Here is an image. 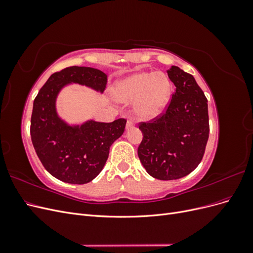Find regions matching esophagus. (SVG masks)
<instances>
[{
  "mask_svg": "<svg viewBox=\"0 0 253 253\" xmlns=\"http://www.w3.org/2000/svg\"><path fill=\"white\" fill-rule=\"evenodd\" d=\"M133 126H134V121H133L132 119H128L127 122H126V129L131 128V127H133Z\"/></svg>",
  "mask_w": 253,
  "mask_h": 253,
  "instance_id": "obj_1",
  "label": "esophagus"
}]
</instances>
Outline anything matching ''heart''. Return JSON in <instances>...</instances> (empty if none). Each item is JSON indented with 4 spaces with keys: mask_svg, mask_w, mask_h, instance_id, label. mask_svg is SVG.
Here are the masks:
<instances>
[{
    "mask_svg": "<svg viewBox=\"0 0 253 253\" xmlns=\"http://www.w3.org/2000/svg\"><path fill=\"white\" fill-rule=\"evenodd\" d=\"M173 86L162 72L136 73L117 80L112 86V96L121 103H131L137 116L154 119L170 102Z\"/></svg>",
    "mask_w": 253,
    "mask_h": 253,
    "instance_id": "b5f03b06",
    "label": "heart"
}]
</instances>
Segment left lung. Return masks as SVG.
<instances>
[{
	"label": "left lung",
	"instance_id": "left-lung-1",
	"mask_svg": "<svg viewBox=\"0 0 253 253\" xmlns=\"http://www.w3.org/2000/svg\"><path fill=\"white\" fill-rule=\"evenodd\" d=\"M176 87L167 112L141 124L138 148L141 165L152 177L172 180L183 177L200 165L209 138L208 100L192 75L178 66L167 71Z\"/></svg>",
	"mask_w": 253,
	"mask_h": 253
}]
</instances>
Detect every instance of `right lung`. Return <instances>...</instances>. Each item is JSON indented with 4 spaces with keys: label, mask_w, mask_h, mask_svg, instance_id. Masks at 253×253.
I'll list each match as a JSON object with an SVG mask.
<instances>
[{
    "label": "right lung",
    "mask_w": 253,
    "mask_h": 253,
    "mask_svg": "<svg viewBox=\"0 0 253 253\" xmlns=\"http://www.w3.org/2000/svg\"><path fill=\"white\" fill-rule=\"evenodd\" d=\"M108 76L86 66H72L52 74L34 101L30 136L38 157L57 179L83 185L100 173L110 148L124 134L126 120L94 119L70 124L60 116L57 99L64 87L78 84L102 94Z\"/></svg>",
    "instance_id": "obj_1"
}]
</instances>
